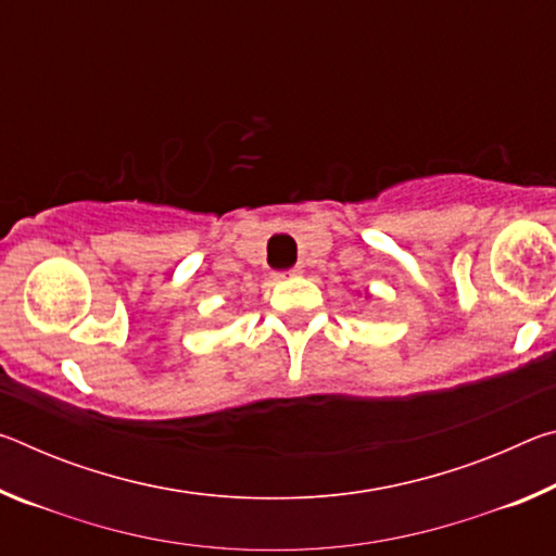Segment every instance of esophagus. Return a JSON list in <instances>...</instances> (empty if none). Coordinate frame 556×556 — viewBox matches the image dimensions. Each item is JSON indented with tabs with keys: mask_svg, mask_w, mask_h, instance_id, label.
I'll return each instance as SVG.
<instances>
[{
	"mask_svg": "<svg viewBox=\"0 0 556 556\" xmlns=\"http://www.w3.org/2000/svg\"><path fill=\"white\" fill-rule=\"evenodd\" d=\"M301 271V267H294V269H287V271H279L277 275V279H285V277H294V275H299Z\"/></svg>",
	"mask_w": 556,
	"mask_h": 556,
	"instance_id": "obj_1",
	"label": "esophagus"
}]
</instances>
